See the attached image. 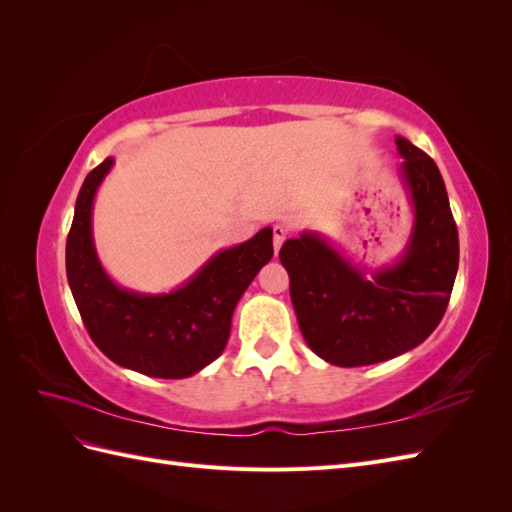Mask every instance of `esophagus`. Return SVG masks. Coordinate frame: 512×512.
<instances>
[{"label": "esophagus", "instance_id": "1", "mask_svg": "<svg viewBox=\"0 0 512 512\" xmlns=\"http://www.w3.org/2000/svg\"><path fill=\"white\" fill-rule=\"evenodd\" d=\"M286 241V228L284 226H273V247H275V254L280 252V247H282V243Z\"/></svg>", "mask_w": 512, "mask_h": 512}]
</instances>
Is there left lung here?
I'll use <instances>...</instances> for the list:
<instances>
[{
	"label": "left lung",
	"instance_id": "left-lung-1",
	"mask_svg": "<svg viewBox=\"0 0 512 512\" xmlns=\"http://www.w3.org/2000/svg\"><path fill=\"white\" fill-rule=\"evenodd\" d=\"M414 228L406 254L371 277L314 232L288 239L280 260L307 346L339 367L404 354L438 327L459 267V237L440 170L425 151L397 136Z\"/></svg>",
	"mask_w": 512,
	"mask_h": 512
}]
</instances>
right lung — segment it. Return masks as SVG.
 Segmentation results:
<instances>
[{
    "label": "right lung",
    "mask_w": 512,
    "mask_h": 512,
    "mask_svg": "<svg viewBox=\"0 0 512 512\" xmlns=\"http://www.w3.org/2000/svg\"><path fill=\"white\" fill-rule=\"evenodd\" d=\"M111 166L106 158L91 170L76 198L66 241L72 297L89 337L113 363L151 378H188L224 352L241 294L273 256V230L218 252L173 292L123 290L102 269L91 235L94 196Z\"/></svg>",
    "instance_id": "1"
}]
</instances>
